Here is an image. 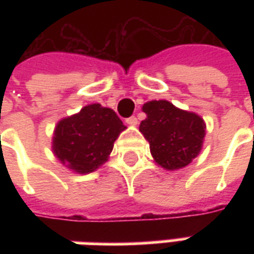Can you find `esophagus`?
Segmentation results:
<instances>
[{
  "label": "esophagus",
  "mask_w": 254,
  "mask_h": 254,
  "mask_svg": "<svg viewBox=\"0 0 254 254\" xmlns=\"http://www.w3.org/2000/svg\"><path fill=\"white\" fill-rule=\"evenodd\" d=\"M137 118L134 116L129 117V118H127V125H132V127H134V125H137Z\"/></svg>",
  "instance_id": "34e87169"
}]
</instances>
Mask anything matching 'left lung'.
<instances>
[{
	"mask_svg": "<svg viewBox=\"0 0 254 254\" xmlns=\"http://www.w3.org/2000/svg\"><path fill=\"white\" fill-rule=\"evenodd\" d=\"M143 110L147 118L140 124V132L149 143L156 163L167 170L189 165L200 152L205 134L201 118L167 100L148 102Z\"/></svg>",
	"mask_w": 254,
	"mask_h": 254,
	"instance_id": "1",
	"label": "left lung"
}]
</instances>
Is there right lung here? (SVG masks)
I'll use <instances>...</instances> for the list:
<instances>
[{
    "label": "right lung",
    "instance_id": "right-lung-1",
    "mask_svg": "<svg viewBox=\"0 0 254 254\" xmlns=\"http://www.w3.org/2000/svg\"><path fill=\"white\" fill-rule=\"evenodd\" d=\"M125 127L114 110L99 103L85 106L78 114L58 122L53 138L54 154L69 169L87 174L107 160Z\"/></svg>",
    "mask_w": 254,
    "mask_h": 254
}]
</instances>
